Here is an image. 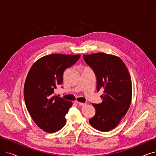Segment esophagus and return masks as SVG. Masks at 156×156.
<instances>
[{
	"mask_svg": "<svg viewBox=\"0 0 156 156\" xmlns=\"http://www.w3.org/2000/svg\"><path fill=\"white\" fill-rule=\"evenodd\" d=\"M75 102L76 103V104H78V105H81V106H83V105H85L87 104L86 103H82V102H78V101H75Z\"/></svg>",
	"mask_w": 156,
	"mask_h": 156,
	"instance_id": "obj_1",
	"label": "esophagus"
}]
</instances>
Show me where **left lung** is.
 I'll use <instances>...</instances> for the list:
<instances>
[{
	"label": "left lung",
	"mask_w": 156,
	"mask_h": 156,
	"mask_svg": "<svg viewBox=\"0 0 156 156\" xmlns=\"http://www.w3.org/2000/svg\"><path fill=\"white\" fill-rule=\"evenodd\" d=\"M86 63L94 71L97 90L104 88L102 102L93 104L95 116L90 124L101 132L114 129L126 114L132 101V80L126 65L119 57L99 52L83 55Z\"/></svg>",
	"instance_id": "8db88e82"
}]
</instances>
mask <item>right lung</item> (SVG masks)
<instances>
[{
    "label": "right lung",
    "mask_w": 156,
    "mask_h": 156,
    "mask_svg": "<svg viewBox=\"0 0 156 156\" xmlns=\"http://www.w3.org/2000/svg\"><path fill=\"white\" fill-rule=\"evenodd\" d=\"M80 55L55 54L37 60L30 68L24 86L27 108L36 125L44 132L54 133L66 122L65 116L71 102L54 95L62 84L63 73L80 59Z\"/></svg>",
    "instance_id": "right-lung-1"
}]
</instances>
